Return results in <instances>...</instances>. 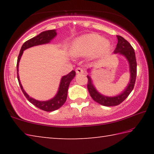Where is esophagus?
I'll list each match as a JSON object with an SVG mask.
<instances>
[{"label":"esophagus","instance_id":"1","mask_svg":"<svg viewBox=\"0 0 154 154\" xmlns=\"http://www.w3.org/2000/svg\"><path fill=\"white\" fill-rule=\"evenodd\" d=\"M75 71H76L77 74H83V72H84L83 70L82 69H81V68H77L76 70H75Z\"/></svg>","mask_w":154,"mask_h":154}]
</instances>
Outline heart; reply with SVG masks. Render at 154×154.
I'll use <instances>...</instances> for the list:
<instances>
[{
  "label": "heart",
  "mask_w": 154,
  "mask_h": 154,
  "mask_svg": "<svg viewBox=\"0 0 154 154\" xmlns=\"http://www.w3.org/2000/svg\"><path fill=\"white\" fill-rule=\"evenodd\" d=\"M111 42L103 36L94 33L86 34L77 38L72 43L70 54L75 57L89 55L96 59L106 54L111 48Z\"/></svg>",
  "instance_id": "b5f03b06"
}]
</instances>
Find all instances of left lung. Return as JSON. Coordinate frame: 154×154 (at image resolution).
<instances>
[{
  "label": "left lung",
  "mask_w": 154,
  "mask_h": 154,
  "mask_svg": "<svg viewBox=\"0 0 154 154\" xmlns=\"http://www.w3.org/2000/svg\"><path fill=\"white\" fill-rule=\"evenodd\" d=\"M117 38L118 42L113 53L125 57L129 64L130 80L126 88L122 91V92L115 96L103 95L96 90L90 75H87L88 79V90L91 97L96 103L106 106H116L123 102L133 90L137 77V61L133 48L122 36L117 35ZM90 70L88 69V72H90Z\"/></svg>",
  "instance_id": "obj_1"
}]
</instances>
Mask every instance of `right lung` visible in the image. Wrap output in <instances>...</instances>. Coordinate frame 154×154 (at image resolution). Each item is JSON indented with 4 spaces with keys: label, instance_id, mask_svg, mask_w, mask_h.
Returning <instances> with one entry per match:
<instances>
[{
    "label": "right lung",
    "instance_id": "add662e5",
    "mask_svg": "<svg viewBox=\"0 0 154 154\" xmlns=\"http://www.w3.org/2000/svg\"><path fill=\"white\" fill-rule=\"evenodd\" d=\"M57 32L56 30H46L44 31V32H41L39 35L35 36V37L26 41V42L22 45V48H21L17 62V79L22 92L24 93L26 98L28 99L30 103L33 104L35 106L39 108L41 110L45 111H54L55 110H57V109L60 108L61 106L64 105V103L66 102L68 94V89H69L70 83H71L72 79H73L75 76V71H72L71 72H69V73L67 74L66 75L62 76L60 80V83L58 92H57L56 94L54 96V97L49 99L48 100L41 101L36 100V99L30 97V96L25 92V90L23 89L22 83H21L20 80L19 73H18V72H19V62L20 61L21 57H22L23 53H24V51L26 50V49L32 48V47L34 46L43 45V44L50 43V41L53 39L54 38H55Z\"/></svg>",
    "mask_w": 154,
    "mask_h": 154
}]
</instances>
